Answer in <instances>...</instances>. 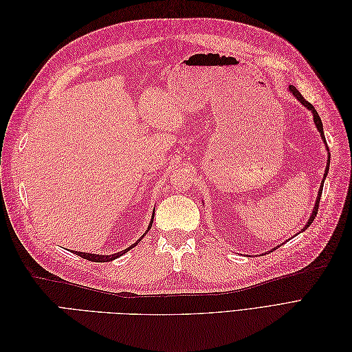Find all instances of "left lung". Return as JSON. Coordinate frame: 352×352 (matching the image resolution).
<instances>
[{
	"label": "left lung",
	"instance_id": "obj_1",
	"mask_svg": "<svg viewBox=\"0 0 352 352\" xmlns=\"http://www.w3.org/2000/svg\"><path fill=\"white\" fill-rule=\"evenodd\" d=\"M289 89H291V92H292V95H295V97L298 98V100H300V102H302L304 105H305V107L308 109V110H310L311 113H313V117H314V123H316V126H317V129H318V132H320V135H322V138H323V140L326 141V138H324V133H323V123H322V119H320V116H318L317 114V111H316V109L313 107V105L310 104V102H308L304 97H302V95H301V92L300 91H296V88L295 87H292V85H291V87H289ZM329 164H330V157L327 158V167H326V172H324V177H323V182H322V188L320 189H318V195H317V201H316V207H314V210H313V212H311V216H310V220H308V223H307V225H305V228L302 229V230H305L308 226H310L311 225V223H313V220L316 219V216H317V211H318V202H320V197H322V190H323V184H324V179H326V176H327V172H329ZM276 250V248H274ZM273 251V250H272Z\"/></svg>",
	"mask_w": 352,
	"mask_h": 352
}]
</instances>
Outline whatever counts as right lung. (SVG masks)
I'll use <instances>...</instances> for the list:
<instances>
[{
    "label": "right lung",
    "instance_id": "right-lung-1",
    "mask_svg": "<svg viewBox=\"0 0 352 352\" xmlns=\"http://www.w3.org/2000/svg\"><path fill=\"white\" fill-rule=\"evenodd\" d=\"M153 220H154V217L151 219V221H150V226H148V230L151 229V226H153ZM146 230V232H148ZM145 232V233H146ZM144 238V235L141 236V239ZM141 239H138L135 243H132L131 247H127L126 250H123V251H120V252H116V254H111V255H97V254H87V252H78V251H74L73 254H76V255H79V257H82V258H85V260H89V261H95V263H105V261H111V260H116V258H119L120 255H123V254H126L127 251L129 250H132L135 245L140 242Z\"/></svg>",
    "mask_w": 352,
    "mask_h": 352
}]
</instances>
